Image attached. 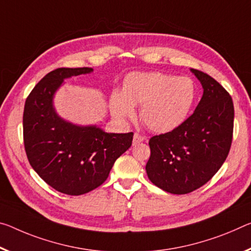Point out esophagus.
Segmentation results:
<instances>
[{"instance_id": "34e87169", "label": "esophagus", "mask_w": 251, "mask_h": 251, "mask_svg": "<svg viewBox=\"0 0 251 251\" xmlns=\"http://www.w3.org/2000/svg\"><path fill=\"white\" fill-rule=\"evenodd\" d=\"M144 141V137L142 136L140 134H134V137H133V145H137L138 143H141Z\"/></svg>"}]
</instances>
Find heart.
Here are the masks:
<instances>
[{"label": "heart", "instance_id": "obj_1", "mask_svg": "<svg viewBox=\"0 0 251 251\" xmlns=\"http://www.w3.org/2000/svg\"><path fill=\"white\" fill-rule=\"evenodd\" d=\"M196 99V86L189 77L164 73H132L125 77L123 90L110 95V110L124 121L142 105L141 119L155 133H169L188 118Z\"/></svg>", "mask_w": 251, "mask_h": 251}]
</instances>
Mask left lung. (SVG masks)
<instances>
[{
  "label": "left lung",
  "mask_w": 251,
  "mask_h": 251,
  "mask_svg": "<svg viewBox=\"0 0 251 251\" xmlns=\"http://www.w3.org/2000/svg\"><path fill=\"white\" fill-rule=\"evenodd\" d=\"M190 70L203 88L196 110L177 128L149 142L147 176L172 194L190 193L205 184L224 164L232 142L231 97L209 75Z\"/></svg>",
  "instance_id": "obj_1"
}]
</instances>
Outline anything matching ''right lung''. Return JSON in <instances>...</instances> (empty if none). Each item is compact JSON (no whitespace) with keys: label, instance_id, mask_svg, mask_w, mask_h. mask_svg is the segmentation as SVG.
Returning a JSON list of instances; mask_svg holds the SVG:
<instances>
[{"label":"right lung","instance_id":"add662e5","mask_svg":"<svg viewBox=\"0 0 251 251\" xmlns=\"http://www.w3.org/2000/svg\"><path fill=\"white\" fill-rule=\"evenodd\" d=\"M93 71L87 67L51 71L35 85L25 105L27 160L51 188L69 196H80L101 185L133 141V133H107L97 125L74 124L55 110L53 99L65 79Z\"/></svg>","mask_w":251,"mask_h":251}]
</instances>
